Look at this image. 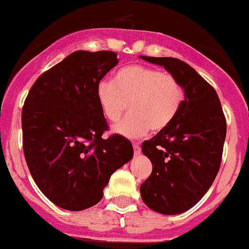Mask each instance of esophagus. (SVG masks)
I'll list each match as a JSON object with an SVG mask.
<instances>
[{
	"label": "esophagus",
	"instance_id": "obj_1",
	"mask_svg": "<svg viewBox=\"0 0 249 249\" xmlns=\"http://www.w3.org/2000/svg\"><path fill=\"white\" fill-rule=\"evenodd\" d=\"M133 148H134V153H135V155L140 154V145H139V144H134Z\"/></svg>",
	"mask_w": 249,
	"mask_h": 249
}]
</instances>
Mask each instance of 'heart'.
<instances>
[{
  "mask_svg": "<svg viewBox=\"0 0 249 249\" xmlns=\"http://www.w3.org/2000/svg\"><path fill=\"white\" fill-rule=\"evenodd\" d=\"M185 98L184 88L173 73L144 65H129L118 70L112 84L100 81L96 100L103 115L111 123L130 114L114 126V133L139 139L150 131H161L178 115Z\"/></svg>",
  "mask_w": 249,
  "mask_h": 249,
  "instance_id": "obj_1",
  "label": "heart"
}]
</instances>
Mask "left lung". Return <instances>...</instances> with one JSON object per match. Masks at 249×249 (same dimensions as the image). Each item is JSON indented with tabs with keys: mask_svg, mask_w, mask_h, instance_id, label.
Wrapping results in <instances>:
<instances>
[{
	"mask_svg": "<svg viewBox=\"0 0 249 249\" xmlns=\"http://www.w3.org/2000/svg\"><path fill=\"white\" fill-rule=\"evenodd\" d=\"M140 59L164 66L184 88L185 98L169 126L142 150L153 170L140 185L149 208L161 214H179L202 199L219 170L227 123L217 92L192 66L174 57Z\"/></svg>",
	"mask_w": 249,
	"mask_h": 249,
	"instance_id": "left-lung-1",
	"label": "left lung"
}]
</instances>
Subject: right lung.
Instances as JSON below:
<instances>
[{
  "instance_id": "obj_1",
  "label": "right lung",
  "mask_w": 249,
  "mask_h": 249,
  "mask_svg": "<svg viewBox=\"0 0 249 249\" xmlns=\"http://www.w3.org/2000/svg\"><path fill=\"white\" fill-rule=\"evenodd\" d=\"M112 51H75L35 81L22 107L23 154L35 183L53 204L83 211L100 202L111 174L133 158L109 129L96 86L116 64Z\"/></svg>"
}]
</instances>
